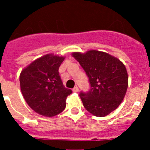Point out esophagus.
Segmentation results:
<instances>
[{
    "instance_id": "1",
    "label": "esophagus",
    "mask_w": 150,
    "mask_h": 150,
    "mask_svg": "<svg viewBox=\"0 0 150 150\" xmlns=\"http://www.w3.org/2000/svg\"><path fill=\"white\" fill-rule=\"evenodd\" d=\"M78 91H79V88H78L77 86H75L73 88V91H74V92H77Z\"/></svg>"
}]
</instances>
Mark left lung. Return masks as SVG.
Here are the masks:
<instances>
[{
	"instance_id": "8db88e82",
	"label": "left lung",
	"mask_w": 150,
	"mask_h": 150,
	"mask_svg": "<svg viewBox=\"0 0 150 150\" xmlns=\"http://www.w3.org/2000/svg\"><path fill=\"white\" fill-rule=\"evenodd\" d=\"M88 77L91 88L79 96L84 107L94 116L110 114L121 104L128 88V76L122 62L104 52H74Z\"/></svg>"
}]
</instances>
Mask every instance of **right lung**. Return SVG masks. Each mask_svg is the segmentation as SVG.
I'll return each instance as SVG.
<instances>
[{"mask_svg": "<svg viewBox=\"0 0 150 150\" xmlns=\"http://www.w3.org/2000/svg\"><path fill=\"white\" fill-rule=\"evenodd\" d=\"M64 58L48 54L21 72V91L29 107L42 116L52 117L64 110L72 90L64 87L59 68Z\"/></svg>", "mask_w": 150, "mask_h": 150, "instance_id": "add662e5", "label": "right lung"}]
</instances>
